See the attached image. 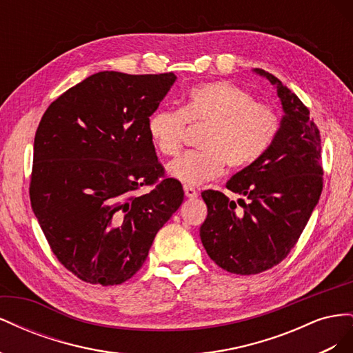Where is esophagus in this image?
<instances>
[{
    "label": "esophagus",
    "mask_w": 353,
    "mask_h": 353,
    "mask_svg": "<svg viewBox=\"0 0 353 353\" xmlns=\"http://www.w3.org/2000/svg\"><path fill=\"white\" fill-rule=\"evenodd\" d=\"M184 194L187 199H196L197 197V191L193 187L184 185Z\"/></svg>",
    "instance_id": "1"
}]
</instances>
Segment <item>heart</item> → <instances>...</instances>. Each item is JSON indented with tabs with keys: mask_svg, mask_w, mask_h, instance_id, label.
Instances as JSON below:
<instances>
[{
	"mask_svg": "<svg viewBox=\"0 0 353 353\" xmlns=\"http://www.w3.org/2000/svg\"><path fill=\"white\" fill-rule=\"evenodd\" d=\"M205 125L200 150L185 152L166 165V172L185 185H200L231 168L250 165L270 147L280 128L276 113L254 103L249 92L228 82H208L187 94L183 110L157 109L147 121L150 141L160 153L175 154L185 123Z\"/></svg>",
	"mask_w": 353,
	"mask_h": 353,
	"instance_id": "1",
	"label": "heart"
}]
</instances>
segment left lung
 <instances>
[{"label":"left lung","mask_w":353,"mask_h":353,"mask_svg":"<svg viewBox=\"0 0 353 353\" xmlns=\"http://www.w3.org/2000/svg\"><path fill=\"white\" fill-rule=\"evenodd\" d=\"M266 78L283 105L279 132L265 153L232 175L227 188L241 194L243 210L221 191L201 193L208 218L200 227L203 245L222 270L259 274L279 265L294 248L323 191L321 138L309 110L274 74Z\"/></svg>","instance_id":"8db88e82"}]
</instances>
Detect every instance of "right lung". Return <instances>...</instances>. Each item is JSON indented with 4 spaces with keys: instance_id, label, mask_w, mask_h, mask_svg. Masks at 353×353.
<instances>
[{
    "instance_id": "1",
    "label": "right lung",
    "mask_w": 353,
    "mask_h": 353,
    "mask_svg": "<svg viewBox=\"0 0 353 353\" xmlns=\"http://www.w3.org/2000/svg\"><path fill=\"white\" fill-rule=\"evenodd\" d=\"M174 73H94L50 104L34 143L30 205L70 272L91 284H122L141 268L157 231L184 200L163 178L147 121ZM153 185L144 196L133 191Z\"/></svg>"
}]
</instances>
